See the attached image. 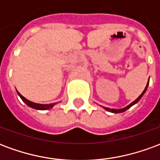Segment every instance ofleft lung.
Masks as SVG:
<instances>
[{"label":"left lung","mask_w":160,"mask_h":160,"mask_svg":"<svg viewBox=\"0 0 160 160\" xmlns=\"http://www.w3.org/2000/svg\"><path fill=\"white\" fill-rule=\"evenodd\" d=\"M148 85H149V80H148V83L147 84V86H146V87H145V89L144 91L142 92V93L139 96V97L135 99V100L134 101V102H132L130 104H128V106H126V107H124L122 108V109H111V108H107V107H103L105 110V111H110V112H112V113H122V112H124V111H126L128 110V109H129V108L131 107V106H133L134 104H135L136 103H137L138 101L140 100L141 99V98H142V96L144 95V93L146 92V91H147V89H148Z\"/></svg>","instance_id":"obj_1"}]
</instances>
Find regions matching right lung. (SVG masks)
<instances>
[{
    "label": "right lung",
    "mask_w": 160,
    "mask_h": 160,
    "mask_svg": "<svg viewBox=\"0 0 160 160\" xmlns=\"http://www.w3.org/2000/svg\"><path fill=\"white\" fill-rule=\"evenodd\" d=\"M17 93H18V95H19V97H20V98L22 99L23 102H24L25 104H27L29 107L33 108V109H36V110H41V111H44V110H49V109L53 108V106L56 104V103H54V104H37V103H34V102H32V101L26 99V98L23 97L22 95L19 93L18 91H17Z\"/></svg>",
    "instance_id": "right-lung-1"
}]
</instances>
